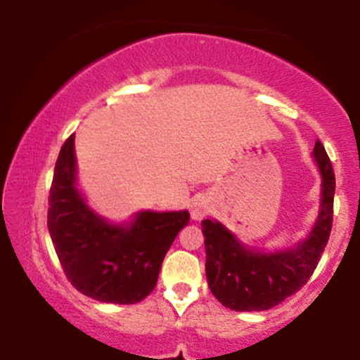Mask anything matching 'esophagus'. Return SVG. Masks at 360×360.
<instances>
[{"label": "esophagus", "mask_w": 360, "mask_h": 360, "mask_svg": "<svg viewBox=\"0 0 360 360\" xmlns=\"http://www.w3.org/2000/svg\"><path fill=\"white\" fill-rule=\"evenodd\" d=\"M210 208H212V205H210V201L205 196L194 198L191 203V218L196 221L203 220L206 214L210 213Z\"/></svg>", "instance_id": "1"}]
</instances>
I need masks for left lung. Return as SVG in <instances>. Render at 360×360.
<instances>
[{
  "label": "left lung",
  "mask_w": 360,
  "mask_h": 360,
  "mask_svg": "<svg viewBox=\"0 0 360 360\" xmlns=\"http://www.w3.org/2000/svg\"><path fill=\"white\" fill-rule=\"evenodd\" d=\"M321 176L320 208L307 237L279 250L245 245L218 220H203L206 279L213 296L235 311H264L295 295L316 269L333 220L335 174L325 147L316 140L311 152Z\"/></svg>",
  "instance_id": "left-lung-1"
}]
</instances>
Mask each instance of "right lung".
<instances>
[{"label":"right lung","mask_w":360,"mask_h":360,"mask_svg":"<svg viewBox=\"0 0 360 360\" xmlns=\"http://www.w3.org/2000/svg\"><path fill=\"white\" fill-rule=\"evenodd\" d=\"M188 223V210H143L123 223L106 220L77 188L74 135L64 142L53 169L47 225L65 276L82 295L117 304L147 298L169 247Z\"/></svg>","instance_id":"obj_1"}]
</instances>
